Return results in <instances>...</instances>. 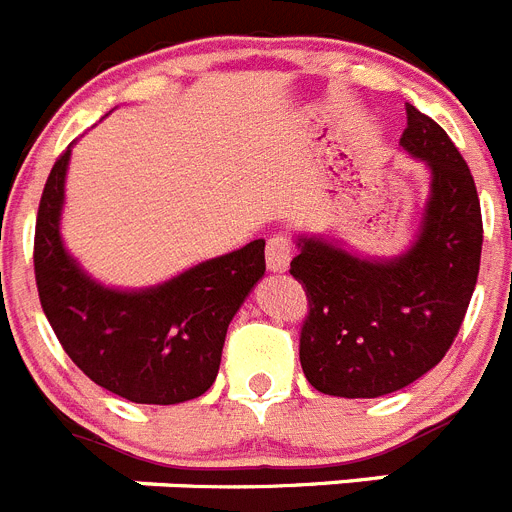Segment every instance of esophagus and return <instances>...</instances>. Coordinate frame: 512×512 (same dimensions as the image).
<instances>
[{
    "label": "esophagus",
    "mask_w": 512,
    "mask_h": 512,
    "mask_svg": "<svg viewBox=\"0 0 512 512\" xmlns=\"http://www.w3.org/2000/svg\"><path fill=\"white\" fill-rule=\"evenodd\" d=\"M265 260H268V268L273 273H283L291 262V239L286 234H273L268 239V247H265Z\"/></svg>",
    "instance_id": "obj_1"
}]
</instances>
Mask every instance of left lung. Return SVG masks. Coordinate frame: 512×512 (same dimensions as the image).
Masks as SVG:
<instances>
[{
  "label": "left lung",
  "mask_w": 512,
  "mask_h": 512,
  "mask_svg": "<svg viewBox=\"0 0 512 512\" xmlns=\"http://www.w3.org/2000/svg\"><path fill=\"white\" fill-rule=\"evenodd\" d=\"M399 144L430 167L420 237L397 260H361L301 239L291 275L306 291L304 376L322 394L373 399L438 366L461 330L482 257V208L469 164L433 118L407 105Z\"/></svg>",
  "instance_id": "obj_1"
}]
</instances>
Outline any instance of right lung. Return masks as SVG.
Returning <instances> with one entry per match:
<instances>
[{
    "mask_svg": "<svg viewBox=\"0 0 512 512\" xmlns=\"http://www.w3.org/2000/svg\"><path fill=\"white\" fill-rule=\"evenodd\" d=\"M71 146L38 206L35 286L61 348L97 386L136 404H180L216 381L231 317L265 273V242L201 262L146 291H113L82 273L59 234Z\"/></svg>",
    "mask_w": 512,
    "mask_h": 512,
    "instance_id": "1",
    "label": "right lung"
}]
</instances>
